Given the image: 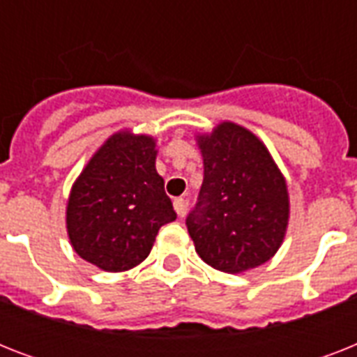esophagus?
Listing matches in <instances>:
<instances>
[{
	"instance_id": "obj_1",
	"label": "esophagus",
	"mask_w": 357,
	"mask_h": 357,
	"mask_svg": "<svg viewBox=\"0 0 357 357\" xmlns=\"http://www.w3.org/2000/svg\"><path fill=\"white\" fill-rule=\"evenodd\" d=\"M174 209H176V213H178L179 217H183L185 211H187V200H185V198H176V200H174Z\"/></svg>"
}]
</instances>
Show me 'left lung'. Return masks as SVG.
I'll return each instance as SVG.
<instances>
[{"mask_svg": "<svg viewBox=\"0 0 357 357\" xmlns=\"http://www.w3.org/2000/svg\"><path fill=\"white\" fill-rule=\"evenodd\" d=\"M204 183L185 220L207 265L237 274L263 265L283 243L289 222L285 178L248 129L222 122L198 135Z\"/></svg>", "mask_w": 357, "mask_h": 357, "instance_id": "obj_1", "label": "left lung"}]
</instances>
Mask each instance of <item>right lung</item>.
<instances>
[{
  "mask_svg": "<svg viewBox=\"0 0 357 357\" xmlns=\"http://www.w3.org/2000/svg\"><path fill=\"white\" fill-rule=\"evenodd\" d=\"M155 155L151 137L120 131L75 179L66 207L70 243L102 271L122 272L142 263L159 228L178 217Z\"/></svg>",
  "mask_w": 357,
  "mask_h": 357,
  "instance_id": "obj_1",
  "label": "right lung"
}]
</instances>
